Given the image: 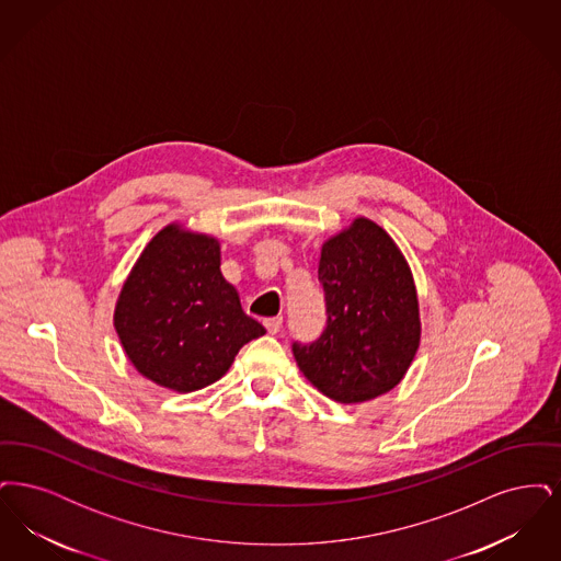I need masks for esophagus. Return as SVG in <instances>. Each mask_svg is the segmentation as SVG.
<instances>
[{
  "label": "esophagus",
  "instance_id": "obj_1",
  "mask_svg": "<svg viewBox=\"0 0 561 561\" xmlns=\"http://www.w3.org/2000/svg\"><path fill=\"white\" fill-rule=\"evenodd\" d=\"M265 328L268 334H277L282 330V318H268L265 320Z\"/></svg>",
  "mask_w": 561,
  "mask_h": 561
}]
</instances>
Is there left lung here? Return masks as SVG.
Returning <instances> with one entry per match:
<instances>
[{
	"instance_id": "1",
	"label": "left lung",
	"mask_w": 561,
	"mask_h": 561,
	"mask_svg": "<svg viewBox=\"0 0 561 561\" xmlns=\"http://www.w3.org/2000/svg\"><path fill=\"white\" fill-rule=\"evenodd\" d=\"M318 275L328 321L316 343H294L300 373L339 403L398 387L421 345L419 294L398 243L359 216L323 241Z\"/></svg>"
}]
</instances>
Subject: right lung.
<instances>
[{
  "label": "right lung",
  "mask_w": 561,
  "mask_h": 561,
  "mask_svg": "<svg viewBox=\"0 0 561 561\" xmlns=\"http://www.w3.org/2000/svg\"><path fill=\"white\" fill-rule=\"evenodd\" d=\"M113 325L134 368L191 393L216 382L267 330L241 309L220 273V243L172 222L145 245L115 305Z\"/></svg>",
  "instance_id": "obj_1"
}]
</instances>
